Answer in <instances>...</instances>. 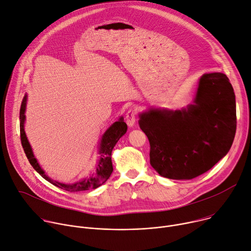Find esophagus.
I'll use <instances>...</instances> for the list:
<instances>
[{
    "mask_svg": "<svg viewBox=\"0 0 251 251\" xmlns=\"http://www.w3.org/2000/svg\"><path fill=\"white\" fill-rule=\"evenodd\" d=\"M135 117H136V110L134 108H129L126 115V120L128 126H132L134 125Z\"/></svg>",
    "mask_w": 251,
    "mask_h": 251,
    "instance_id": "esophagus-1",
    "label": "esophagus"
}]
</instances>
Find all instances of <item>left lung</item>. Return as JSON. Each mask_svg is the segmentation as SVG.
I'll return each instance as SVG.
<instances>
[{"instance_id": "8db88e82", "label": "left lung", "mask_w": 251, "mask_h": 251, "mask_svg": "<svg viewBox=\"0 0 251 251\" xmlns=\"http://www.w3.org/2000/svg\"><path fill=\"white\" fill-rule=\"evenodd\" d=\"M152 168L163 177L191 179L226 156L236 131L235 95L221 73L203 75L192 104L181 110L151 108L140 115Z\"/></svg>"}]
</instances>
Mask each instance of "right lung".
<instances>
[{"instance_id":"1","label":"right lung","mask_w":251,"mask_h":251,"mask_svg":"<svg viewBox=\"0 0 251 251\" xmlns=\"http://www.w3.org/2000/svg\"><path fill=\"white\" fill-rule=\"evenodd\" d=\"M25 104H26V96L24 97L22 104H21V109H20V132H21V142L22 146L24 149V151L29 159L31 165L34 168V170L39 173L46 180L50 182L51 184L58 186L62 189H65L70 192H78V191H83V190H89V189H95L101 184H103L108 177L110 176L111 173H113V163H111V151H113V149L115 148L116 144L119 142L120 138L126 132L127 126L124 122V119L121 118L118 122L114 123L111 125L106 131L103 133L100 145V158L98 160V163L96 165V170L95 173L90 176L82 178L81 180H78L75 183L71 184H65L62 182H58L55 180L50 179L49 176L45 175V172L41 169L40 164L38 163L37 159L34 156L32 148L30 146L29 141L25 136V129H24V123L25 120Z\"/></svg>"}]
</instances>
